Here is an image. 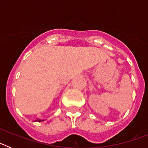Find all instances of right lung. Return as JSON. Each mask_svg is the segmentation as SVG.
<instances>
[{"instance_id": "add662e5", "label": "right lung", "mask_w": 148, "mask_h": 148, "mask_svg": "<svg viewBox=\"0 0 148 148\" xmlns=\"http://www.w3.org/2000/svg\"><path fill=\"white\" fill-rule=\"evenodd\" d=\"M35 121H43L44 120H40V119H37L35 120Z\"/></svg>"}]
</instances>
